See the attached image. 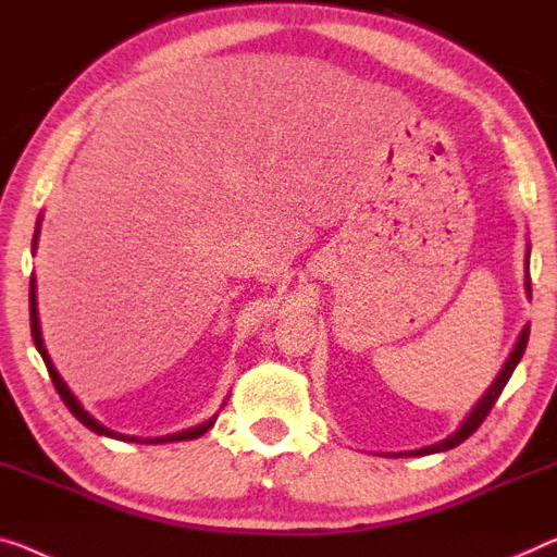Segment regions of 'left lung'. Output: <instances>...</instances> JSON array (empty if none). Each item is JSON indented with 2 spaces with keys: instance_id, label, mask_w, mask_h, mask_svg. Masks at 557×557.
<instances>
[{
  "instance_id": "1",
  "label": "left lung",
  "mask_w": 557,
  "mask_h": 557,
  "mask_svg": "<svg viewBox=\"0 0 557 557\" xmlns=\"http://www.w3.org/2000/svg\"><path fill=\"white\" fill-rule=\"evenodd\" d=\"M528 255H530V250H528ZM530 268V264H528ZM525 289H528V297H530V275H525ZM528 337H530V322L525 327H522V332H520V337H518V343H516V347H512V352H510V358L505 360V364H503V370L497 372V377H495V383L487 387V393L480 397V403L475 405V408L470 410V414L468 418H465V422L462 425L455 430V433L450 435V437H445V440H440V443H435V445H430V447H420V450H412V453H405V455H430V453H443V450H450V447H458L462 440H468L472 433H475V430L483 425V420L487 418V412L493 410V405L497 403V397H500V393H503V387L508 385V380H510V375H512V370L518 368V362H520V358H522V352H525V345H528ZM403 455V453H400Z\"/></svg>"
}]
</instances>
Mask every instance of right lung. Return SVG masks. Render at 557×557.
Instances as JSON below:
<instances>
[{"label": "right lung", "instance_id": "1", "mask_svg": "<svg viewBox=\"0 0 557 557\" xmlns=\"http://www.w3.org/2000/svg\"><path fill=\"white\" fill-rule=\"evenodd\" d=\"M37 239H39V222H37V230H35V239H32V250H37ZM29 325H32V337H35L37 350H39V355H41V360H45V364H47L49 377H52L57 393H60V397L64 400L66 408H70V412L74 414V418H77V420L82 422V425L89 428V430H92V433H97V435H107V437H117V440H129V443H139V437H129V435L114 433V430L104 428L102 422H97L87 410H82V405L77 403V397H74V395L70 393V387L64 385V380L60 377V372L54 370V364H52V360H49V355H47V350H45V343H41L39 314H37V285H35V277L29 280ZM214 420H218V414H214V418H210L207 422H202V425H197V428L182 430V433L164 435V437H147V440H143V443H154V445H157V443H180V440H195V437H199V435H205L207 430H210V428L214 425Z\"/></svg>", "mask_w": 557, "mask_h": 557}]
</instances>
